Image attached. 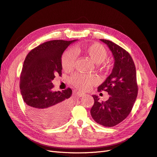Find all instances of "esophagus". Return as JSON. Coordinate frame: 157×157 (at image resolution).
Returning <instances> with one entry per match:
<instances>
[{
    "instance_id": "obj_1",
    "label": "esophagus",
    "mask_w": 157,
    "mask_h": 157,
    "mask_svg": "<svg viewBox=\"0 0 157 157\" xmlns=\"http://www.w3.org/2000/svg\"><path fill=\"white\" fill-rule=\"evenodd\" d=\"M77 94H78V95L79 96V97H83V96H84V95H86L85 94L83 93V92H81V91H78L77 92Z\"/></svg>"
}]
</instances>
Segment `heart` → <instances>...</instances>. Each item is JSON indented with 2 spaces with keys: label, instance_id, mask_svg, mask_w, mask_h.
<instances>
[{
  "label": "heart",
  "instance_id": "heart-1",
  "mask_svg": "<svg viewBox=\"0 0 157 157\" xmlns=\"http://www.w3.org/2000/svg\"><path fill=\"white\" fill-rule=\"evenodd\" d=\"M75 52L81 50L79 46L75 48ZM82 52L93 62L100 64L103 62L107 57V52L101 44L95 43L86 46L82 49ZM76 61V54L72 50H67L62 57V66L66 71H71L74 69ZM96 82L94 76L82 74H76L70 78V83L79 90H88L91 85Z\"/></svg>",
  "mask_w": 157,
  "mask_h": 157
}]
</instances>
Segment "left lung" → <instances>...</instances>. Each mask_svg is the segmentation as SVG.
Here are the masks:
<instances>
[{"mask_svg":"<svg viewBox=\"0 0 157 157\" xmlns=\"http://www.w3.org/2000/svg\"><path fill=\"white\" fill-rule=\"evenodd\" d=\"M109 48L114 58L111 74L98 87V91H105L110 97L106 101H99L92 95L94 104L90 113L96 123L104 127H113L129 115L138 94L136 69L133 60L123 48L109 40L100 39Z\"/></svg>","mask_w":157,"mask_h":157,"instance_id":"8db88e82","label":"left lung"}]
</instances>
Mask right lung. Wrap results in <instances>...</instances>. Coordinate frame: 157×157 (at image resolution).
<instances>
[{
  "label": "right lung",
  "instance_id": "right-lung-1",
  "mask_svg": "<svg viewBox=\"0 0 157 157\" xmlns=\"http://www.w3.org/2000/svg\"><path fill=\"white\" fill-rule=\"evenodd\" d=\"M78 40H51L32 50L25 59L20 88L26 109L36 122L55 127L65 122L69 115L72 90L53 91L52 81L62 74V56Z\"/></svg>",
  "mask_w": 157,
  "mask_h": 157
}]
</instances>
